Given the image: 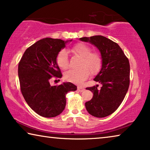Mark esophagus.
<instances>
[{
    "label": "esophagus",
    "instance_id": "esophagus-1",
    "mask_svg": "<svg viewBox=\"0 0 150 150\" xmlns=\"http://www.w3.org/2000/svg\"><path fill=\"white\" fill-rule=\"evenodd\" d=\"M77 90L79 91H85V88H81V87H78L77 88Z\"/></svg>",
    "mask_w": 150,
    "mask_h": 150
}]
</instances>
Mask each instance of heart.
I'll return each instance as SVG.
<instances>
[{
	"label": "heart",
	"instance_id": "obj_1",
	"mask_svg": "<svg viewBox=\"0 0 150 150\" xmlns=\"http://www.w3.org/2000/svg\"><path fill=\"white\" fill-rule=\"evenodd\" d=\"M73 53L81 58L79 64V68L70 69L64 74L67 81L80 85L83 83L89 75V71L92 74H96L100 70L102 60L101 55L98 52H91V47L83 43H79L71 49ZM57 63L62 69H66L69 67L67 52L62 50L58 53Z\"/></svg>",
	"mask_w": 150,
	"mask_h": 150
}]
</instances>
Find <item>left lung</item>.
I'll return each instance as SVG.
<instances>
[{
	"label": "left lung",
	"instance_id": "8db88e82",
	"mask_svg": "<svg viewBox=\"0 0 150 150\" xmlns=\"http://www.w3.org/2000/svg\"><path fill=\"white\" fill-rule=\"evenodd\" d=\"M79 40L96 47L102 60L101 69L93 79L102 84V88L98 89L97 85L86 88L93 93L91 100L85 104L86 110L95 117H106L118 108L128 91L129 60L118 44L102 35L83 37Z\"/></svg>",
	"mask_w": 150,
	"mask_h": 150
}]
</instances>
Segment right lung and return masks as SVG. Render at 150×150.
<instances>
[{"label": "right lung", "instance_id": "right-lung-1", "mask_svg": "<svg viewBox=\"0 0 150 150\" xmlns=\"http://www.w3.org/2000/svg\"><path fill=\"white\" fill-rule=\"evenodd\" d=\"M71 41L50 38L40 40L27 49L19 63L18 75L23 96L29 106L42 117L59 115L65 108L67 93L77 90V86L71 82L54 86L50 84L52 77H62L57 57Z\"/></svg>", "mask_w": 150, "mask_h": 150}]
</instances>
